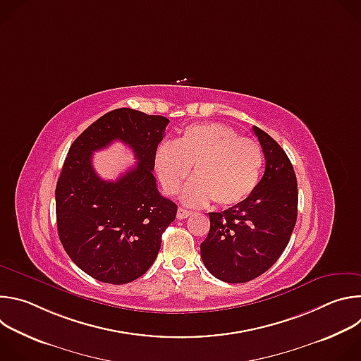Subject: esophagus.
<instances>
[{
  "instance_id": "esophagus-1",
  "label": "esophagus",
  "mask_w": 361,
  "mask_h": 361,
  "mask_svg": "<svg viewBox=\"0 0 361 361\" xmlns=\"http://www.w3.org/2000/svg\"><path fill=\"white\" fill-rule=\"evenodd\" d=\"M191 214H192V213H191L190 210H185V209L180 207V209H178V212H177V219H178V220H183V219L190 217Z\"/></svg>"
}]
</instances>
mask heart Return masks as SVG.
Instances as JSON below:
<instances>
[{
	"label": "heart",
	"instance_id": "obj_1",
	"mask_svg": "<svg viewBox=\"0 0 361 361\" xmlns=\"http://www.w3.org/2000/svg\"><path fill=\"white\" fill-rule=\"evenodd\" d=\"M264 166L262 145L220 123L184 128L174 144L166 142L156 152V170L169 194H176L194 167L195 178L181 198L191 205L213 200L230 207L247 200L257 188Z\"/></svg>",
	"mask_w": 361,
	"mask_h": 361
}]
</instances>
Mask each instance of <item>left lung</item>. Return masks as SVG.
I'll use <instances>...</instances> for the list:
<instances>
[{
    "instance_id": "left-lung-1",
    "label": "left lung",
    "mask_w": 361,
    "mask_h": 361,
    "mask_svg": "<svg viewBox=\"0 0 361 361\" xmlns=\"http://www.w3.org/2000/svg\"><path fill=\"white\" fill-rule=\"evenodd\" d=\"M259 137L266 171L254 192L240 204L209 213L210 231L201 243L207 270L226 283H247L266 273L287 247L297 220V178L284 149L266 131Z\"/></svg>"
}]
</instances>
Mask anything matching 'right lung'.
<instances>
[{
	"label": "right lung",
	"instance_id": "right-lung-1",
	"mask_svg": "<svg viewBox=\"0 0 361 361\" xmlns=\"http://www.w3.org/2000/svg\"><path fill=\"white\" fill-rule=\"evenodd\" d=\"M169 118L133 109L113 110L71 144L56 188L57 227L70 259L92 279L126 284L156 262L161 235L177 204L163 197L154 177L157 147ZM113 140L127 143L137 164L116 182L99 179L92 152Z\"/></svg>",
	"mask_w": 361,
	"mask_h": 361
}]
</instances>
